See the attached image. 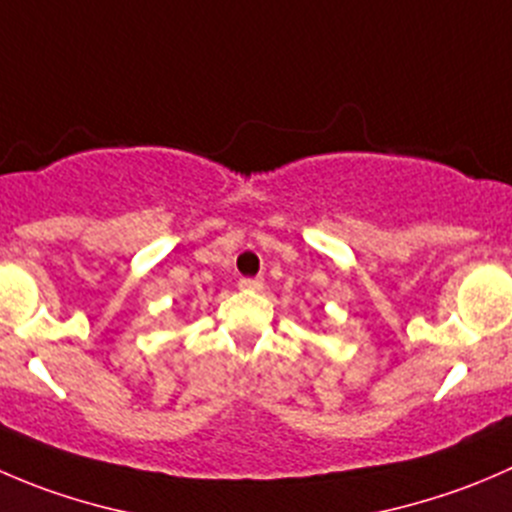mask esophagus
Masks as SVG:
<instances>
[{
    "label": "esophagus",
    "instance_id": "obj_1",
    "mask_svg": "<svg viewBox=\"0 0 512 512\" xmlns=\"http://www.w3.org/2000/svg\"><path fill=\"white\" fill-rule=\"evenodd\" d=\"M262 287H265V280H262V277H242L240 280V290L260 292Z\"/></svg>",
    "mask_w": 512,
    "mask_h": 512
}]
</instances>
